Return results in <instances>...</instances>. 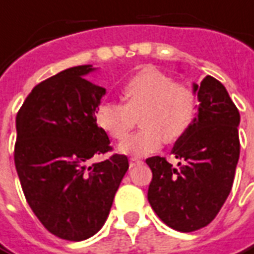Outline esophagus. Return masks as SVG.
<instances>
[{
    "instance_id": "1",
    "label": "esophagus",
    "mask_w": 254,
    "mask_h": 254,
    "mask_svg": "<svg viewBox=\"0 0 254 254\" xmlns=\"http://www.w3.org/2000/svg\"><path fill=\"white\" fill-rule=\"evenodd\" d=\"M141 163H143V161H141V160H139V158H130V160H129V165H130L132 168H133V167H136V165H139V164H141Z\"/></svg>"
}]
</instances>
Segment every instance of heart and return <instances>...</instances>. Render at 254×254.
I'll use <instances>...</instances> for the list:
<instances>
[{
    "instance_id": "obj_1",
    "label": "heart",
    "mask_w": 254,
    "mask_h": 254,
    "mask_svg": "<svg viewBox=\"0 0 254 254\" xmlns=\"http://www.w3.org/2000/svg\"><path fill=\"white\" fill-rule=\"evenodd\" d=\"M125 104L107 101L96 114V122L115 140H124L140 115L141 130L120 144L121 153L133 157L149 156L175 141L189 130L196 113V97L184 83L156 68L136 73L122 89Z\"/></svg>"
}]
</instances>
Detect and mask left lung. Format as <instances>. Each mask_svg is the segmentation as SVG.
<instances>
[{
	"label": "left lung",
	"mask_w": 254,
	"mask_h": 254,
	"mask_svg": "<svg viewBox=\"0 0 254 254\" xmlns=\"http://www.w3.org/2000/svg\"><path fill=\"white\" fill-rule=\"evenodd\" d=\"M197 117L178 139L174 167L163 157L146 163L153 172L147 199L151 208L172 229L192 232L208 225L221 210L234 184L239 160V111L221 82L206 76L193 83Z\"/></svg>",
	"instance_id": "left-lung-1"
}]
</instances>
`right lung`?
<instances>
[{"label": "right lung", "instance_id": "obj_1", "mask_svg": "<svg viewBox=\"0 0 254 254\" xmlns=\"http://www.w3.org/2000/svg\"><path fill=\"white\" fill-rule=\"evenodd\" d=\"M93 65L65 69L39 83L16 115L15 167L29 206L46 228L66 241H84L104 225L129 168L97 127L105 89L86 80Z\"/></svg>", "mask_w": 254, "mask_h": 254}]
</instances>
